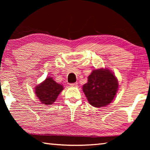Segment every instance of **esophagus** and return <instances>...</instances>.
<instances>
[{"label": "esophagus", "mask_w": 150, "mask_h": 150, "mask_svg": "<svg viewBox=\"0 0 150 150\" xmlns=\"http://www.w3.org/2000/svg\"><path fill=\"white\" fill-rule=\"evenodd\" d=\"M69 86H71V87H77L78 86V84H77V82H74V83L70 84Z\"/></svg>", "instance_id": "1"}]
</instances>
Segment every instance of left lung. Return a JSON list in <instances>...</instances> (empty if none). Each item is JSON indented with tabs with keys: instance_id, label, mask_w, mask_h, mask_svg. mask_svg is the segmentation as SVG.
Returning a JSON list of instances; mask_svg holds the SVG:
<instances>
[{
	"instance_id": "8db88e82",
	"label": "left lung",
	"mask_w": 150,
	"mask_h": 150,
	"mask_svg": "<svg viewBox=\"0 0 150 150\" xmlns=\"http://www.w3.org/2000/svg\"><path fill=\"white\" fill-rule=\"evenodd\" d=\"M82 90L91 106L99 108L109 104L115 96L119 88L115 76L108 69L92 71Z\"/></svg>"
}]
</instances>
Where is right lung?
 I'll return each instance as SVG.
<instances>
[{
    "label": "right lung",
    "instance_id": "add662e5",
    "mask_svg": "<svg viewBox=\"0 0 150 150\" xmlns=\"http://www.w3.org/2000/svg\"><path fill=\"white\" fill-rule=\"evenodd\" d=\"M63 86L53 80L52 77H47L46 80L35 88V93L42 104L52 105L57 99Z\"/></svg>",
    "mask_w": 150,
    "mask_h": 150
}]
</instances>
